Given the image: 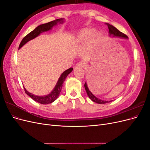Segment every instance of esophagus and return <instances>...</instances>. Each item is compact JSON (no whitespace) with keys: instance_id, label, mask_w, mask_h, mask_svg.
Masks as SVG:
<instances>
[{"instance_id":"obj_1","label":"esophagus","mask_w":150,"mask_h":150,"mask_svg":"<svg viewBox=\"0 0 150 150\" xmlns=\"http://www.w3.org/2000/svg\"><path fill=\"white\" fill-rule=\"evenodd\" d=\"M85 66H86V65H85L84 63L80 62H78V64H76L75 67H76V68H78V67H84Z\"/></svg>"}]
</instances>
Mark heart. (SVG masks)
Here are the masks:
<instances>
[{
	"mask_svg": "<svg viewBox=\"0 0 150 150\" xmlns=\"http://www.w3.org/2000/svg\"><path fill=\"white\" fill-rule=\"evenodd\" d=\"M76 40L80 44H84L89 48L94 47L99 40V34L95 30L84 29L76 36Z\"/></svg>",
	"mask_w": 150,
	"mask_h": 150,
	"instance_id": "heart-1",
	"label": "heart"
}]
</instances>
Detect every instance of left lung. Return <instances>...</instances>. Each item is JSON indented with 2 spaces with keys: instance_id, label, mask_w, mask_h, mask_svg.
Here are the masks:
<instances>
[{
  "instance_id": "8db88e82",
  "label": "left lung",
  "mask_w": 150,
  "mask_h": 150,
  "mask_svg": "<svg viewBox=\"0 0 150 150\" xmlns=\"http://www.w3.org/2000/svg\"><path fill=\"white\" fill-rule=\"evenodd\" d=\"M106 25L108 27L110 36H112V37H113V38H123V39H128V36L126 35L125 34L122 33L121 32L117 30L115 28V27H114L112 25H111L108 23H106ZM84 88H85L86 93H87L88 97L91 99V100H92L94 103H96L98 104H105V103H110L111 101H112V100H111V101L102 100V99H99L97 97L95 96L91 92V91L89 89V88L88 87V84H87V83H86V81L84 84Z\"/></svg>"
}]
</instances>
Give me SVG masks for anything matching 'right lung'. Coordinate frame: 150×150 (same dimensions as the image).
Wrapping results in <instances>:
<instances>
[{"instance_id":"1","label":"right lung","mask_w":150,"mask_h":150,"mask_svg":"<svg viewBox=\"0 0 150 150\" xmlns=\"http://www.w3.org/2000/svg\"><path fill=\"white\" fill-rule=\"evenodd\" d=\"M64 18H61V19H58L56 20H54L53 21L47 22L46 24H40L38 25L34 30H33L26 36H25V37L23 38V39L22 40V41L19 45V49H21L27 42L30 41V40H33L34 38H37L38 36H39L41 33H44V32L51 30L54 26L57 25L58 24H62L64 23ZM72 69H73V68L71 67L69 69H68L62 72L61 75L60 76L59 78L55 87H54V88L53 89L52 91L47 95H44V96H37V95H35L29 93L24 87L25 92L29 96H30L32 99H33V100L39 103L43 104L52 103V102L56 100V99L59 97V94L61 93V91L62 87V84L64 82V81L67 75L70 74L72 71Z\"/></svg>"}]
</instances>
